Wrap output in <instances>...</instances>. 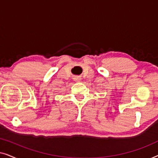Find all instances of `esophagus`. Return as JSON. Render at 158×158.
Here are the masks:
<instances>
[{
	"label": "esophagus",
	"mask_w": 158,
	"mask_h": 158,
	"mask_svg": "<svg viewBox=\"0 0 158 158\" xmlns=\"http://www.w3.org/2000/svg\"><path fill=\"white\" fill-rule=\"evenodd\" d=\"M75 81H76V82H80V81H81V78H79L78 77H76L75 78Z\"/></svg>",
	"instance_id": "34e87169"
}]
</instances>
